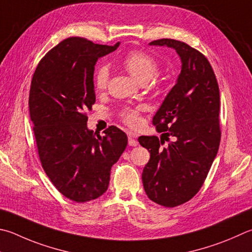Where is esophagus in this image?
Masks as SVG:
<instances>
[{"label":"esophagus","mask_w":252,"mask_h":252,"mask_svg":"<svg viewBox=\"0 0 252 252\" xmlns=\"http://www.w3.org/2000/svg\"><path fill=\"white\" fill-rule=\"evenodd\" d=\"M127 138H129V145L131 146L138 145V141L135 140V135L132 133V132H129V133H127Z\"/></svg>","instance_id":"obj_1"}]
</instances>
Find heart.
I'll return each mask as SVG.
<instances>
[{
    "mask_svg": "<svg viewBox=\"0 0 252 252\" xmlns=\"http://www.w3.org/2000/svg\"><path fill=\"white\" fill-rule=\"evenodd\" d=\"M122 65L126 70L139 81L140 84H146L158 71V62L150 54L142 50H133L123 58ZM109 68L107 65H101L95 70L94 84L97 90H103L108 85ZM123 121L130 126H135L139 122V108H125L121 111Z\"/></svg>",
    "mask_w": 252,
    "mask_h": 252,
    "instance_id": "b5f03b06",
    "label": "heart"
}]
</instances>
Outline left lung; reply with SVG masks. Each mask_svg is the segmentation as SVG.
I'll return each mask as SVG.
<instances>
[{"label": "left lung", "instance_id": "8db88e82", "mask_svg": "<svg viewBox=\"0 0 252 252\" xmlns=\"http://www.w3.org/2000/svg\"><path fill=\"white\" fill-rule=\"evenodd\" d=\"M150 45L175 49L182 69L153 117L161 140L155 135L139 138L150 152L142 182L152 202L175 207L197 194L217 155L219 87L207 58L189 45L170 38L153 40ZM165 140L169 144L163 148Z\"/></svg>", "mask_w": 252, "mask_h": 252}]
</instances>
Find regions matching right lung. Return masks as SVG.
Listing matches in <instances>:
<instances>
[{
    "mask_svg": "<svg viewBox=\"0 0 252 252\" xmlns=\"http://www.w3.org/2000/svg\"><path fill=\"white\" fill-rule=\"evenodd\" d=\"M119 45L66 38L45 55L32 79L29 106L40 163L54 186L77 203L108 189L111 167L127 144L114 126L103 135L89 130L86 116L95 102V63Z\"/></svg>",
    "mask_w": 252,
    "mask_h": 252,
    "instance_id": "obj_1",
    "label": "right lung"
}]
</instances>
